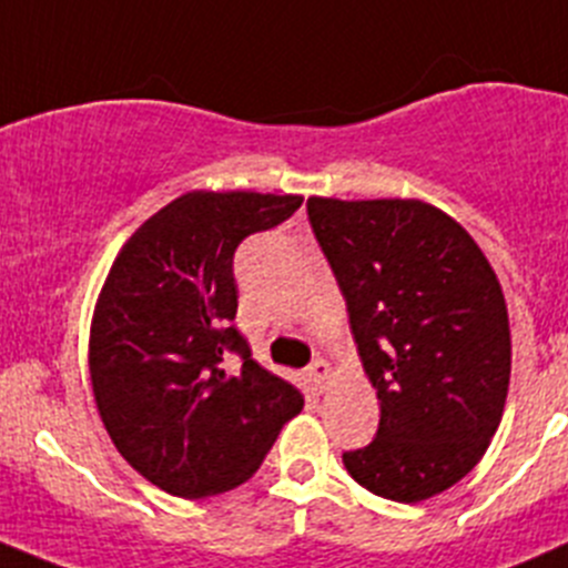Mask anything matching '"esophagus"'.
<instances>
[{
  "label": "esophagus",
  "instance_id": "esophagus-1",
  "mask_svg": "<svg viewBox=\"0 0 568 568\" xmlns=\"http://www.w3.org/2000/svg\"><path fill=\"white\" fill-rule=\"evenodd\" d=\"M307 376H311V382L318 387V390H324L326 379H329V363H324V359H316V363L307 365Z\"/></svg>",
  "mask_w": 568,
  "mask_h": 568
}]
</instances>
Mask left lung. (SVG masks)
<instances>
[{"label": "left lung", "mask_w": 568, "mask_h": 568, "mask_svg": "<svg viewBox=\"0 0 568 568\" xmlns=\"http://www.w3.org/2000/svg\"><path fill=\"white\" fill-rule=\"evenodd\" d=\"M346 300L379 428L346 450L374 495L420 503L459 484L489 448L511 376L500 283L459 222L420 200H307Z\"/></svg>", "instance_id": "left-lung-1"}]
</instances>
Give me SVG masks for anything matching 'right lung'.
<instances>
[{
    "instance_id": "right-lung-1",
    "label": "right lung",
    "mask_w": 568,
    "mask_h": 568,
    "mask_svg": "<svg viewBox=\"0 0 568 568\" xmlns=\"http://www.w3.org/2000/svg\"><path fill=\"white\" fill-rule=\"evenodd\" d=\"M302 197L189 192L114 257L90 329L95 404L114 448L186 500L244 484L305 398L252 359L233 324V255L294 216ZM236 353L242 366H225Z\"/></svg>"
}]
</instances>
